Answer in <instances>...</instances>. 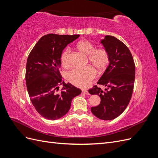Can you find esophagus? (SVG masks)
I'll list each match as a JSON object with an SVG mask.
<instances>
[{"mask_svg": "<svg viewBox=\"0 0 158 158\" xmlns=\"http://www.w3.org/2000/svg\"><path fill=\"white\" fill-rule=\"evenodd\" d=\"M82 92L84 94H86V95H89V92H88V91L87 89H83L82 90Z\"/></svg>", "mask_w": 158, "mask_h": 158, "instance_id": "34e87169", "label": "esophagus"}]
</instances>
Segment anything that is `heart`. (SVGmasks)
I'll return each instance as SVG.
<instances>
[{"instance_id": "obj_1", "label": "heart", "mask_w": 158, "mask_h": 158, "mask_svg": "<svg viewBox=\"0 0 158 158\" xmlns=\"http://www.w3.org/2000/svg\"><path fill=\"white\" fill-rule=\"evenodd\" d=\"M76 48L85 55H88V60L99 72H103L107 69L110 62L108 51L103 47L95 49V45L88 40H82L76 45ZM71 50L66 49L61 55V63L64 67L70 66ZM96 71L92 66L84 68H76L66 74V79L76 86L85 88L96 78Z\"/></svg>"}]
</instances>
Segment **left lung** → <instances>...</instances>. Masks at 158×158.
Segmentation results:
<instances>
[{
	"label": "left lung",
	"mask_w": 158,
	"mask_h": 158,
	"mask_svg": "<svg viewBox=\"0 0 158 158\" xmlns=\"http://www.w3.org/2000/svg\"><path fill=\"white\" fill-rule=\"evenodd\" d=\"M102 44L110 56L108 67L97 84L107 88L102 89L95 85L89 89L97 94L101 102L91 108L95 117L102 120H112L125 111L131 99L135 80V64L130 50L125 44L111 35H106Z\"/></svg>",
	"instance_id": "left-lung-1"
}]
</instances>
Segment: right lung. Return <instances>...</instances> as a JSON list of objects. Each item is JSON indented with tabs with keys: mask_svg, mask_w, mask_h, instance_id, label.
<instances>
[{
	"mask_svg": "<svg viewBox=\"0 0 158 158\" xmlns=\"http://www.w3.org/2000/svg\"><path fill=\"white\" fill-rule=\"evenodd\" d=\"M79 36L45 35L27 57L26 82L28 94L37 113L47 119L56 120L63 117L69 111L72 100L82 92L62 80L59 71L63 49Z\"/></svg>",
	"mask_w": 158,
	"mask_h": 158,
	"instance_id": "add662e5",
	"label": "right lung"
}]
</instances>
